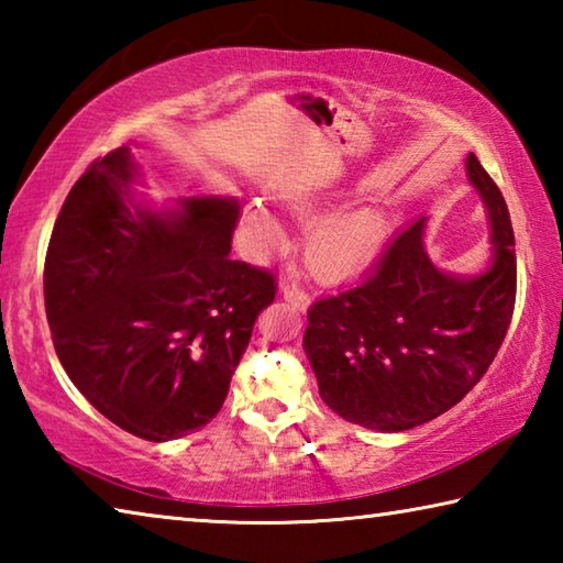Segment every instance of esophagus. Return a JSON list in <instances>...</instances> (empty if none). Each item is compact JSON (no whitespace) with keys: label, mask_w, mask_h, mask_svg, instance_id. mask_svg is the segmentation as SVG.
<instances>
[{"label":"esophagus","mask_w":563,"mask_h":563,"mask_svg":"<svg viewBox=\"0 0 563 563\" xmlns=\"http://www.w3.org/2000/svg\"><path fill=\"white\" fill-rule=\"evenodd\" d=\"M283 298L288 300L290 305H295V308H300V310H305L310 305V295L305 292L300 285H295V283H283Z\"/></svg>","instance_id":"obj_1"}]
</instances>
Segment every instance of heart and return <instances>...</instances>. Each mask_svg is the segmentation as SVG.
I'll use <instances>...</instances> for the list:
<instances>
[{
    "instance_id": "b5f03b06",
    "label": "heart",
    "mask_w": 563,
    "mask_h": 563,
    "mask_svg": "<svg viewBox=\"0 0 563 563\" xmlns=\"http://www.w3.org/2000/svg\"><path fill=\"white\" fill-rule=\"evenodd\" d=\"M387 213L379 206H360L338 218L320 223L308 238V263L318 275L325 278H342L357 273L375 258L379 245L387 235ZM241 231L247 243L258 251L273 247L280 241V225L268 213V208L247 203Z\"/></svg>"
}]
</instances>
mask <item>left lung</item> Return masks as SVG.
<instances>
[{
	"label": "left lung",
	"instance_id": "obj_1",
	"mask_svg": "<svg viewBox=\"0 0 563 563\" xmlns=\"http://www.w3.org/2000/svg\"><path fill=\"white\" fill-rule=\"evenodd\" d=\"M466 176L489 211L487 273L456 278L424 253V218L387 245L357 283L312 302L305 355L325 405L367 430L402 432L454 407L487 373L517 300L507 203L479 158Z\"/></svg>",
	"mask_w": 563,
	"mask_h": 563
}]
</instances>
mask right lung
<instances>
[{"label":"right lung","instance_id":"right-lung-1","mask_svg":"<svg viewBox=\"0 0 563 563\" xmlns=\"http://www.w3.org/2000/svg\"><path fill=\"white\" fill-rule=\"evenodd\" d=\"M129 146L97 158L56 218L44 263L54 350L76 389L148 442L221 412L275 278L231 261L233 198L133 203Z\"/></svg>","mask_w":563,"mask_h":563}]
</instances>
